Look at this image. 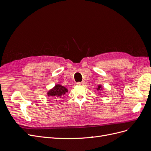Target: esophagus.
<instances>
[{"label": "esophagus", "instance_id": "34e87169", "mask_svg": "<svg viewBox=\"0 0 151 151\" xmlns=\"http://www.w3.org/2000/svg\"><path fill=\"white\" fill-rule=\"evenodd\" d=\"M85 83V82L84 81H82L81 82H77V84H78V85H84Z\"/></svg>", "mask_w": 151, "mask_h": 151}]
</instances>
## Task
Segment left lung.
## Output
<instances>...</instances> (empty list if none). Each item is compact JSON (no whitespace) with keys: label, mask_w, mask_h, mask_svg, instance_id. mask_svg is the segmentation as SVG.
Masks as SVG:
<instances>
[{"label":"left lung","mask_w":151,"mask_h":151,"mask_svg":"<svg viewBox=\"0 0 151 151\" xmlns=\"http://www.w3.org/2000/svg\"><path fill=\"white\" fill-rule=\"evenodd\" d=\"M98 90H102V85H98V88H96Z\"/></svg>","instance_id":"obj_1"}]
</instances>
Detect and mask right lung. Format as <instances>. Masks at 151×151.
<instances>
[{
  "mask_svg": "<svg viewBox=\"0 0 151 151\" xmlns=\"http://www.w3.org/2000/svg\"><path fill=\"white\" fill-rule=\"evenodd\" d=\"M67 92H68V90L66 87L60 84H56L53 88L47 92V95L50 97L53 98V99H59L62 97H64Z\"/></svg>",
  "mask_w": 151,
  "mask_h": 151,
  "instance_id": "1",
  "label": "right lung"
}]
</instances>
